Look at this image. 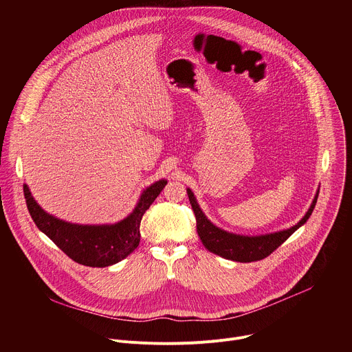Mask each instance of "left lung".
Returning a JSON list of instances; mask_svg holds the SVG:
<instances>
[{
  "label": "left lung",
  "mask_w": 352,
  "mask_h": 352,
  "mask_svg": "<svg viewBox=\"0 0 352 352\" xmlns=\"http://www.w3.org/2000/svg\"><path fill=\"white\" fill-rule=\"evenodd\" d=\"M186 192L196 217L197 235L200 241H202V243L205 245V248L210 250L212 254H216L224 259L241 262V263L256 262L267 258L273 250H276L284 241H287L300 226H304L307 223V220L311 217L315 209L318 196H319V189H318L311 204V208L308 209L305 216L295 226L287 230L262 234V235H241V234L226 231L214 226L206 217L202 209H200L193 192L189 188H186Z\"/></svg>",
  "instance_id": "left-lung-1"
}]
</instances>
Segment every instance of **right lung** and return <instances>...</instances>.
I'll return each mask as SVG.
<instances>
[{
    "label": "right lung",
    "instance_id": "1",
    "mask_svg": "<svg viewBox=\"0 0 352 352\" xmlns=\"http://www.w3.org/2000/svg\"><path fill=\"white\" fill-rule=\"evenodd\" d=\"M166 185V179H159L143 189L132 213L114 224H75L57 219L40 208L26 184L23 193L37 228L65 255L83 266L107 267L121 262L138 248L142 217Z\"/></svg>",
    "mask_w": 352,
    "mask_h": 352
}]
</instances>
